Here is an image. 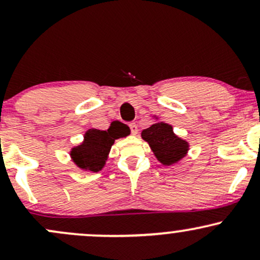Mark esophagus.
I'll use <instances>...</instances> for the list:
<instances>
[{
    "label": "esophagus",
    "mask_w": 260,
    "mask_h": 260,
    "mask_svg": "<svg viewBox=\"0 0 260 260\" xmlns=\"http://www.w3.org/2000/svg\"><path fill=\"white\" fill-rule=\"evenodd\" d=\"M129 128H131V132H132V134H134V136L138 134V126H137L136 123H131Z\"/></svg>",
    "instance_id": "obj_1"
}]
</instances>
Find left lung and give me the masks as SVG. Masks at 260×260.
Returning a JSON list of instances; mask_svg holds the SVG:
<instances>
[{
	"label": "left lung",
	"mask_w": 260,
	"mask_h": 260,
	"mask_svg": "<svg viewBox=\"0 0 260 260\" xmlns=\"http://www.w3.org/2000/svg\"><path fill=\"white\" fill-rule=\"evenodd\" d=\"M154 124L142 132V139L150 147L156 160L164 166H172L187 156L189 143L175 134L174 128L155 117Z\"/></svg>",
	"instance_id": "left-lung-1"
}]
</instances>
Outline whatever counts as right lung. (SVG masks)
<instances>
[{
	"label": "right lung",
	"mask_w": 260,
	"mask_h": 260,
	"mask_svg": "<svg viewBox=\"0 0 260 260\" xmlns=\"http://www.w3.org/2000/svg\"><path fill=\"white\" fill-rule=\"evenodd\" d=\"M127 136L126 128L123 127L110 126L107 131L89 128L83 136V142L70 150L71 160L83 171L99 172L105 168L115 140Z\"/></svg>",
	"instance_id": "obj_1"
}]
</instances>
